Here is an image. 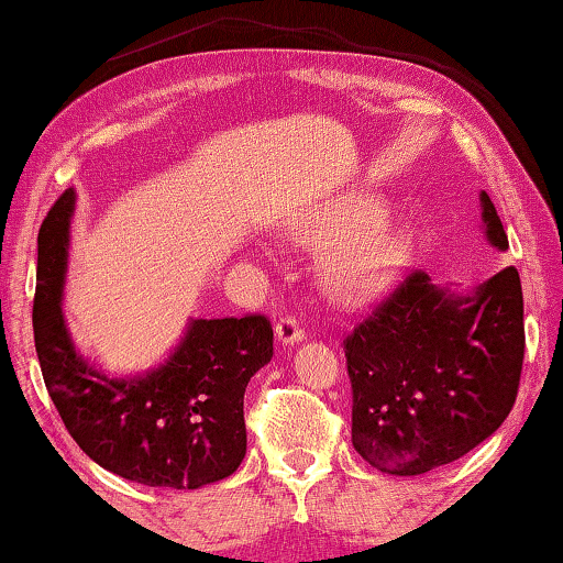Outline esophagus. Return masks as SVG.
Listing matches in <instances>:
<instances>
[{
    "label": "esophagus",
    "mask_w": 563,
    "mask_h": 563,
    "mask_svg": "<svg viewBox=\"0 0 563 563\" xmlns=\"http://www.w3.org/2000/svg\"><path fill=\"white\" fill-rule=\"evenodd\" d=\"M275 335H278V341L283 343V346H296L298 341L306 339V331L300 329L296 318H283V321H278V325H275Z\"/></svg>",
    "instance_id": "esophagus-1"
}]
</instances>
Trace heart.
<instances>
[{
  "mask_svg": "<svg viewBox=\"0 0 563 563\" xmlns=\"http://www.w3.org/2000/svg\"><path fill=\"white\" fill-rule=\"evenodd\" d=\"M387 207L376 197H349L331 207L288 222V234L306 245H332L318 263L323 288L335 298H351L387 283L407 263L412 234L382 224Z\"/></svg>",
  "mask_w": 563,
  "mask_h": 563,
  "instance_id": "b5f03b06",
  "label": "heart"
}]
</instances>
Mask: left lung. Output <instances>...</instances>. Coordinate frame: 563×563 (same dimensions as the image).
Listing matches in <instances>:
<instances>
[{"mask_svg":"<svg viewBox=\"0 0 563 563\" xmlns=\"http://www.w3.org/2000/svg\"><path fill=\"white\" fill-rule=\"evenodd\" d=\"M485 238H508L481 191ZM354 409L351 442L389 475L455 463L503 424L516 405L526 331L514 265L457 296L409 273L343 341Z\"/></svg>","mask_w":563,"mask_h":563,"instance_id":"1","label":"left lung"}]
</instances>
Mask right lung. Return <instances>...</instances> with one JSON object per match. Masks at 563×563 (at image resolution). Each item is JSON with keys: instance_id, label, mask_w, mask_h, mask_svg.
<instances>
[{"instance_id": "add662e5", "label": "right lung", "mask_w": 563, "mask_h": 563, "mask_svg": "<svg viewBox=\"0 0 563 563\" xmlns=\"http://www.w3.org/2000/svg\"><path fill=\"white\" fill-rule=\"evenodd\" d=\"M75 189L37 234L35 349L49 399L80 450L125 481L197 490L230 477L247 450V382L273 358L265 316L191 318L156 368L108 376L75 349L63 316Z\"/></svg>"}]
</instances>
